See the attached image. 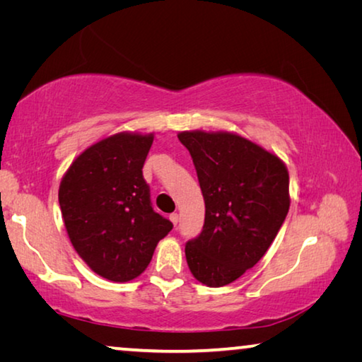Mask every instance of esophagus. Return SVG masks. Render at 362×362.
Instances as JSON below:
<instances>
[{
    "instance_id": "1",
    "label": "esophagus",
    "mask_w": 362,
    "mask_h": 362,
    "mask_svg": "<svg viewBox=\"0 0 362 362\" xmlns=\"http://www.w3.org/2000/svg\"><path fill=\"white\" fill-rule=\"evenodd\" d=\"M169 218H170V222H173L174 226H177V223H179V214H175V212L170 214Z\"/></svg>"
}]
</instances>
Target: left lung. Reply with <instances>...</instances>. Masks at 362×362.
Instances as JSON below:
<instances>
[{
  "instance_id": "left-lung-1",
  "label": "left lung",
  "mask_w": 362,
  "mask_h": 362,
  "mask_svg": "<svg viewBox=\"0 0 362 362\" xmlns=\"http://www.w3.org/2000/svg\"><path fill=\"white\" fill-rule=\"evenodd\" d=\"M193 158L206 216L187 243L193 276L209 287L236 281L259 262L289 212V173L283 159L235 132L177 134Z\"/></svg>"
}]
</instances>
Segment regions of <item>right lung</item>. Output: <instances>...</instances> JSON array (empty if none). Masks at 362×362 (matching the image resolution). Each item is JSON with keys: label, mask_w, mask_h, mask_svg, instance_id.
Masks as SVG:
<instances>
[{"label": "right lung", "mask_w": 362, "mask_h": 362, "mask_svg": "<svg viewBox=\"0 0 362 362\" xmlns=\"http://www.w3.org/2000/svg\"><path fill=\"white\" fill-rule=\"evenodd\" d=\"M155 134L118 132L86 148L66 169L59 204L78 255L94 273L127 283L145 272L173 230L153 211L142 175Z\"/></svg>", "instance_id": "right-lung-1"}]
</instances>
